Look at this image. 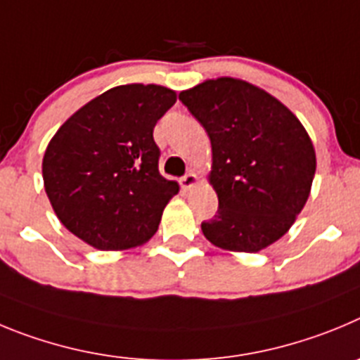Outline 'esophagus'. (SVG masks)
Here are the masks:
<instances>
[{"label":"esophagus","mask_w":360,"mask_h":360,"mask_svg":"<svg viewBox=\"0 0 360 360\" xmlns=\"http://www.w3.org/2000/svg\"><path fill=\"white\" fill-rule=\"evenodd\" d=\"M197 183H199V177H197V174L193 172H188L186 176L181 179V186H183L184 190H192Z\"/></svg>","instance_id":"obj_1"}]
</instances>
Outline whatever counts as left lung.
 <instances>
[{"label":"left lung","instance_id":"8db88e82","mask_svg":"<svg viewBox=\"0 0 360 360\" xmlns=\"http://www.w3.org/2000/svg\"><path fill=\"white\" fill-rule=\"evenodd\" d=\"M212 141L208 179L219 197L204 236L226 251L258 252L289 231L310 195L316 150L289 108L262 87L219 77L179 93Z\"/></svg>","mask_w":360,"mask_h":360}]
</instances>
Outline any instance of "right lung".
Wrapping results in <instances>:
<instances>
[{
    "label": "right lung",
    "instance_id": "right-lung-1",
    "mask_svg": "<svg viewBox=\"0 0 360 360\" xmlns=\"http://www.w3.org/2000/svg\"><path fill=\"white\" fill-rule=\"evenodd\" d=\"M158 84L108 89L70 116L43 158L44 190L55 215L100 251L138 248L158 231L179 192L160 174L158 120L176 103Z\"/></svg>",
    "mask_w": 360,
    "mask_h": 360
}]
</instances>
